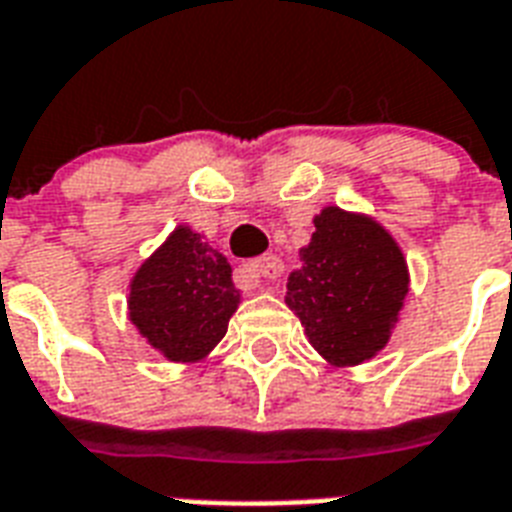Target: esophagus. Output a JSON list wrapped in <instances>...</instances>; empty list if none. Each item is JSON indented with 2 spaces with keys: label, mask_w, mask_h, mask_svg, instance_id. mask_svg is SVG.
<instances>
[{
  "label": "esophagus",
  "mask_w": 512,
  "mask_h": 512,
  "mask_svg": "<svg viewBox=\"0 0 512 512\" xmlns=\"http://www.w3.org/2000/svg\"><path fill=\"white\" fill-rule=\"evenodd\" d=\"M251 272H256V275L264 277V280H277V277L283 275V261L277 259V256H272V253H267V256H261V259L253 261Z\"/></svg>",
  "instance_id": "34e87169"
}]
</instances>
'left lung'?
Wrapping results in <instances>:
<instances>
[{"mask_svg":"<svg viewBox=\"0 0 512 512\" xmlns=\"http://www.w3.org/2000/svg\"><path fill=\"white\" fill-rule=\"evenodd\" d=\"M285 283V304L312 347L334 366H358L382 350L408 291L403 253L376 221L326 208Z\"/></svg>","mask_w":512,"mask_h":512,"instance_id":"1","label":"left lung"}]
</instances>
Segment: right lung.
<instances>
[{
  "label": "right lung",
  "mask_w": 512,
  "mask_h": 512,
  "mask_svg": "<svg viewBox=\"0 0 512 512\" xmlns=\"http://www.w3.org/2000/svg\"><path fill=\"white\" fill-rule=\"evenodd\" d=\"M240 291L232 267L192 229L178 227L130 283V320L168 360L192 363L224 339Z\"/></svg>",
  "instance_id": "right-lung-1"
}]
</instances>
